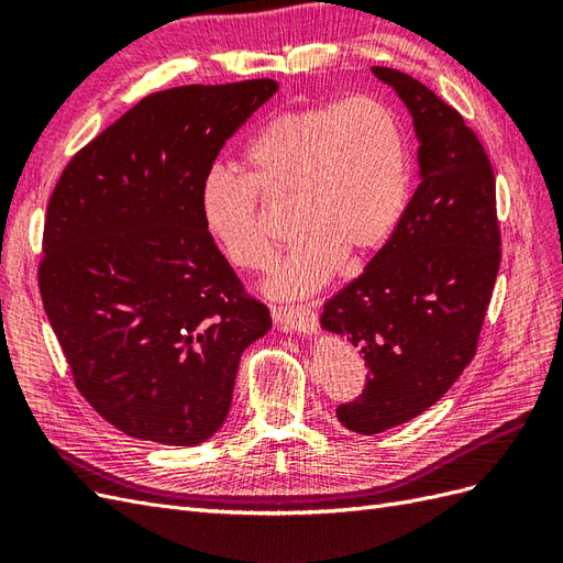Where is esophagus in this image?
<instances>
[{
  "label": "esophagus",
  "mask_w": 563,
  "mask_h": 563,
  "mask_svg": "<svg viewBox=\"0 0 563 563\" xmlns=\"http://www.w3.org/2000/svg\"><path fill=\"white\" fill-rule=\"evenodd\" d=\"M277 327L284 331H298V333H314L319 321L317 312L310 305H279V308L272 310Z\"/></svg>",
  "instance_id": "1"
}]
</instances>
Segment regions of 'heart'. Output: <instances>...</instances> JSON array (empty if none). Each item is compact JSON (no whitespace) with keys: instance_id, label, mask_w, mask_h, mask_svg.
<instances>
[{"instance_id":"obj_1","label":"heart","mask_w":563,"mask_h":563,"mask_svg":"<svg viewBox=\"0 0 563 563\" xmlns=\"http://www.w3.org/2000/svg\"><path fill=\"white\" fill-rule=\"evenodd\" d=\"M249 176L213 166L201 183L203 228L225 258L263 267L272 253L265 203L294 199L296 246L269 269L265 288L284 298L314 294L343 255L364 258L395 232L411 187V152L389 108L373 98L288 110L244 150Z\"/></svg>"}]
</instances>
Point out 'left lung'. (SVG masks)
Returning a JSON list of instances; mask_svg holds the SVG:
<instances>
[{
	"label": "left lung",
	"mask_w": 563,
	"mask_h": 563,
	"mask_svg": "<svg viewBox=\"0 0 563 563\" xmlns=\"http://www.w3.org/2000/svg\"><path fill=\"white\" fill-rule=\"evenodd\" d=\"M413 117L420 183L385 246L323 305L321 327L360 347L368 378L335 408L360 434L413 420L472 362L500 267L496 176L455 108L418 79L373 67Z\"/></svg>",
	"instance_id": "obj_1"
}]
</instances>
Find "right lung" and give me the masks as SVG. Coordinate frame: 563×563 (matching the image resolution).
<instances>
[{"mask_svg": "<svg viewBox=\"0 0 563 563\" xmlns=\"http://www.w3.org/2000/svg\"><path fill=\"white\" fill-rule=\"evenodd\" d=\"M275 79L145 96L48 199L40 294L81 397L129 437L197 446L225 422L269 310L203 228L201 183Z\"/></svg>", "mask_w": 563, "mask_h": 563, "instance_id": "right-lung-1", "label": "right lung"}]
</instances>
